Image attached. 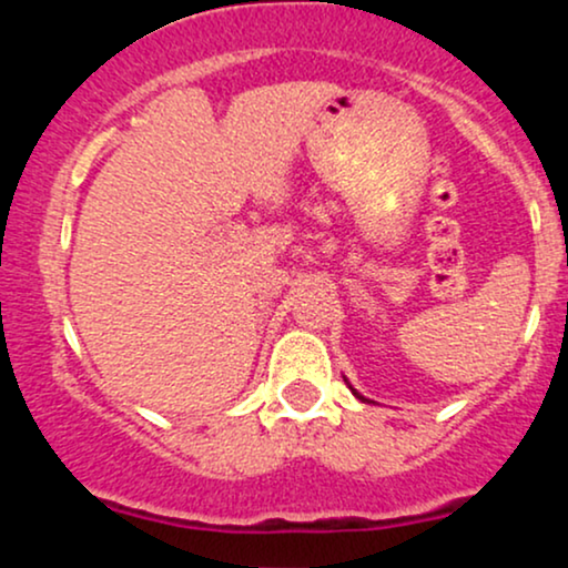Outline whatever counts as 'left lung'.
Here are the masks:
<instances>
[{
	"mask_svg": "<svg viewBox=\"0 0 568 568\" xmlns=\"http://www.w3.org/2000/svg\"><path fill=\"white\" fill-rule=\"evenodd\" d=\"M352 389V387H349ZM352 393H355V389H352ZM357 395V393H355ZM357 397H361V400H366V397H363V395H357Z\"/></svg>",
	"mask_w": 568,
	"mask_h": 568,
	"instance_id": "1",
	"label": "left lung"
}]
</instances>
